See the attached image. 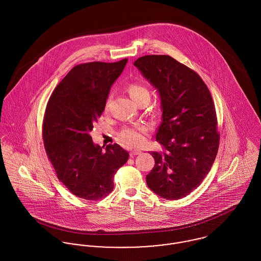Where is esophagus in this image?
<instances>
[{
	"label": "esophagus",
	"instance_id": "esophagus-1",
	"mask_svg": "<svg viewBox=\"0 0 261 261\" xmlns=\"http://www.w3.org/2000/svg\"><path fill=\"white\" fill-rule=\"evenodd\" d=\"M140 153H142V150H141V149H133V150L129 151V155H130L132 158L135 156V155H137V154H140Z\"/></svg>",
	"mask_w": 261,
	"mask_h": 261
}]
</instances>
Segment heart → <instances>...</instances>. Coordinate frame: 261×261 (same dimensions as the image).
<instances>
[{"label":"heart","mask_w":261,"mask_h":261,"mask_svg":"<svg viewBox=\"0 0 261 261\" xmlns=\"http://www.w3.org/2000/svg\"><path fill=\"white\" fill-rule=\"evenodd\" d=\"M127 92L130 97L139 105L143 102H148L150 97L149 89L141 84V83H130L127 86ZM110 99L106 102V111L109 109ZM148 127L144 124H137V125H126L120 129L117 137L120 142L128 147H137L142 145L147 137Z\"/></svg>","instance_id":"heart-1"}]
</instances>
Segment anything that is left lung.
Instances as JSON below:
<instances>
[{"label":"left lung","mask_w":261,"mask_h":261,"mask_svg":"<svg viewBox=\"0 0 261 261\" xmlns=\"http://www.w3.org/2000/svg\"><path fill=\"white\" fill-rule=\"evenodd\" d=\"M158 89L162 123L151 151L149 189L168 200L186 197L199 186L216 159L220 135L210 91L197 72L169 55H146L134 63Z\"/></svg>","instance_id":"8db88e82"}]
</instances>
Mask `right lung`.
<instances>
[{
  "label": "right lung",
  "instance_id": "right-lung-1",
  "mask_svg": "<svg viewBox=\"0 0 261 261\" xmlns=\"http://www.w3.org/2000/svg\"><path fill=\"white\" fill-rule=\"evenodd\" d=\"M127 59L74 66L51 94L43 119V142L57 178L73 195L95 201L113 190V177L128 159L119 145L102 150L90 132L101 116L113 82Z\"/></svg>",
  "mask_w": 261,
  "mask_h": 261
}]
</instances>
